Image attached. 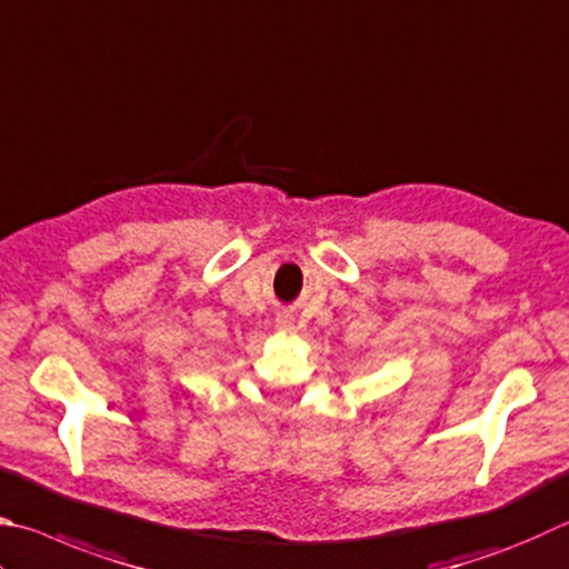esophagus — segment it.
Wrapping results in <instances>:
<instances>
[{"label": "esophagus", "mask_w": 569, "mask_h": 569, "mask_svg": "<svg viewBox=\"0 0 569 569\" xmlns=\"http://www.w3.org/2000/svg\"><path fill=\"white\" fill-rule=\"evenodd\" d=\"M276 326L281 330H293V318H288V316L276 318Z\"/></svg>", "instance_id": "1"}]
</instances>
